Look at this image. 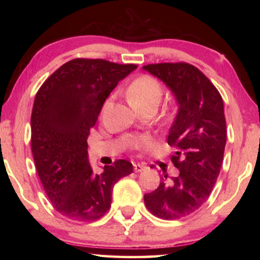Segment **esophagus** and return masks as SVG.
I'll return each mask as SVG.
<instances>
[{
	"instance_id": "obj_1",
	"label": "esophagus",
	"mask_w": 260,
	"mask_h": 260,
	"mask_svg": "<svg viewBox=\"0 0 260 260\" xmlns=\"http://www.w3.org/2000/svg\"><path fill=\"white\" fill-rule=\"evenodd\" d=\"M146 169V165H143V164H134V171L135 172H142V171Z\"/></svg>"
}]
</instances>
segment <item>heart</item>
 I'll use <instances>...</instances> for the list:
<instances>
[{
  "label": "heart",
  "mask_w": 260,
  "mask_h": 260,
  "mask_svg": "<svg viewBox=\"0 0 260 260\" xmlns=\"http://www.w3.org/2000/svg\"><path fill=\"white\" fill-rule=\"evenodd\" d=\"M162 87L155 78L141 76L128 87V98L135 109H157L162 99Z\"/></svg>",
  "instance_id": "obj_1"
}]
</instances>
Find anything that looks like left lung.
Returning a JSON list of instances; mask_svg holds the SVG:
<instances>
[{
	"label": "left lung",
	"mask_w": 260,
	"mask_h": 260,
	"mask_svg": "<svg viewBox=\"0 0 260 260\" xmlns=\"http://www.w3.org/2000/svg\"><path fill=\"white\" fill-rule=\"evenodd\" d=\"M165 83L178 103L167 142L178 177L164 171L159 186L144 195L147 209L172 220L195 212L209 199L221 169L226 120L221 95L199 69L187 63L149 64L142 68Z\"/></svg>",
	"instance_id": "1"
}]
</instances>
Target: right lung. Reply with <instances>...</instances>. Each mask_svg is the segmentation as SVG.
<instances>
[{"instance_id": "add662e5", "label": "right lung", "mask_w": 260, "mask_h": 260, "mask_svg": "<svg viewBox=\"0 0 260 260\" xmlns=\"http://www.w3.org/2000/svg\"><path fill=\"white\" fill-rule=\"evenodd\" d=\"M138 67L76 58L56 70L35 96L30 128L39 178L56 211L72 220L94 221L111 206L118 180L133 172L125 159L95 173L87 138L118 82Z\"/></svg>"}]
</instances>
